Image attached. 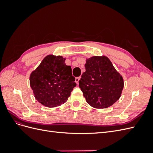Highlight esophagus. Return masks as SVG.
<instances>
[{
  "label": "esophagus",
  "instance_id": "esophagus-1",
  "mask_svg": "<svg viewBox=\"0 0 153 153\" xmlns=\"http://www.w3.org/2000/svg\"><path fill=\"white\" fill-rule=\"evenodd\" d=\"M80 76H79V77H76V78H75V82H76V83L77 84H78V82H79V80H80Z\"/></svg>",
  "mask_w": 153,
  "mask_h": 153
}]
</instances>
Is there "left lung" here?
Returning <instances> with one entry per match:
<instances>
[{
	"mask_svg": "<svg viewBox=\"0 0 153 153\" xmlns=\"http://www.w3.org/2000/svg\"><path fill=\"white\" fill-rule=\"evenodd\" d=\"M85 72L79 80V87L87 103L95 108H106L120 98L124 80L106 56L86 59Z\"/></svg>",
	"mask_w": 153,
	"mask_h": 153,
	"instance_id": "obj_1",
	"label": "left lung"
}]
</instances>
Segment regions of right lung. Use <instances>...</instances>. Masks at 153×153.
<instances>
[{
  "label": "right lung",
  "mask_w": 153,
  "mask_h": 153,
  "mask_svg": "<svg viewBox=\"0 0 153 153\" xmlns=\"http://www.w3.org/2000/svg\"><path fill=\"white\" fill-rule=\"evenodd\" d=\"M62 56L48 55L30 73V85L35 98L49 108L66 103L76 86L70 66Z\"/></svg>",
  "instance_id": "right-lung-1"
}]
</instances>
